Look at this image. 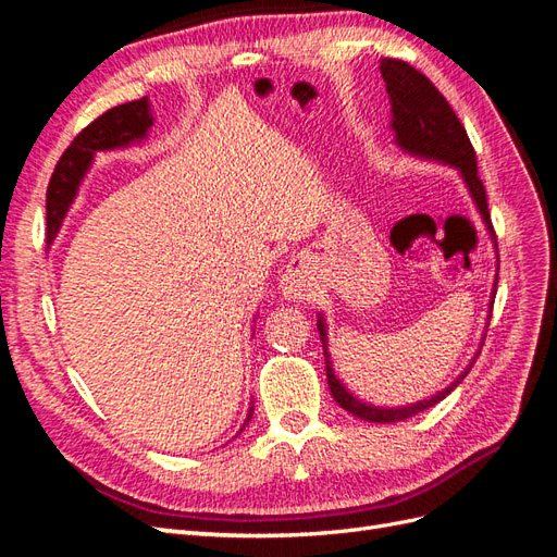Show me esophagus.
Here are the masks:
<instances>
[{
    "label": "esophagus",
    "mask_w": 557,
    "mask_h": 557,
    "mask_svg": "<svg viewBox=\"0 0 557 557\" xmlns=\"http://www.w3.org/2000/svg\"><path fill=\"white\" fill-rule=\"evenodd\" d=\"M278 288H281V295L285 299H305L307 293H309V278L305 274V267H301L297 260H293L288 264V269L281 274V281H278Z\"/></svg>",
    "instance_id": "esophagus-1"
}]
</instances>
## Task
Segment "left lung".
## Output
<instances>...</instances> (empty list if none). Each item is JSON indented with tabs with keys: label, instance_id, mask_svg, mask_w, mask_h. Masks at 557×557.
Wrapping results in <instances>:
<instances>
[{
	"label": "left lung",
	"instance_id": "left-lung-1",
	"mask_svg": "<svg viewBox=\"0 0 557 557\" xmlns=\"http://www.w3.org/2000/svg\"><path fill=\"white\" fill-rule=\"evenodd\" d=\"M381 76L385 81V90L387 97H391V129L395 134V146L416 160H428L450 166V170H458L465 188L474 201V209L481 218V223L487 232V237L493 242V248L497 252V239L491 225V213H487V199L483 183L479 178L476 170V153L471 148V141L467 137V132L462 123L458 121V115L450 109L446 102V97L436 90L430 78H425L420 72H416L413 66L401 60H381ZM497 272H499V256H497ZM495 285H497V274L493 281V293H491V305H487V323H491V309L495 301ZM315 325L320 342H323L325 350V372H327V385L334 401L339 404L342 409L348 413L358 416L362 420H369V423H397V420L411 418L420 411H425L434 407L436 401H442L448 397L455 387L460 385V381L469 374L471 364L479 358L481 346L485 334L479 342V350L474 352V358L469 360V364L462 369L450 385H446L444 391H436L432 397L420 399L413 404H407V407H376V404H369L360 399L358 395H352L346 383L336 376L332 356H330V339H327V320L323 311L315 313Z\"/></svg>",
	"mask_w": 557,
	"mask_h": 557
}]
</instances>
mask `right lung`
I'll use <instances>...</instances> for the list:
<instances>
[{"instance_id": "right-lung-1", "label": "right lung", "mask_w": 557, "mask_h": 557, "mask_svg": "<svg viewBox=\"0 0 557 557\" xmlns=\"http://www.w3.org/2000/svg\"><path fill=\"white\" fill-rule=\"evenodd\" d=\"M153 121L156 117H153V111H150L148 97H141L137 102L113 107L104 115H99L97 121L83 129L72 141V146L64 150V156L60 158L46 193L48 244H53L60 234L64 218L78 197L81 183L88 176L95 156L102 153V150H123L132 146H141L148 139V132L153 127ZM250 418H252V401L237 436L246 430Z\"/></svg>"}]
</instances>
